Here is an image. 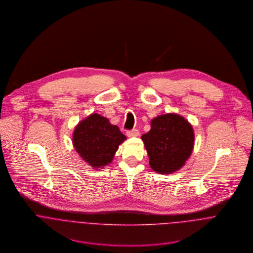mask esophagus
I'll list each match as a JSON object with an SVG mask.
<instances>
[{
    "label": "esophagus",
    "instance_id": "obj_1",
    "mask_svg": "<svg viewBox=\"0 0 253 253\" xmlns=\"http://www.w3.org/2000/svg\"><path fill=\"white\" fill-rule=\"evenodd\" d=\"M139 130L138 129H132V130H127L126 131V135L128 137H136V136H139Z\"/></svg>",
    "mask_w": 253,
    "mask_h": 253
}]
</instances>
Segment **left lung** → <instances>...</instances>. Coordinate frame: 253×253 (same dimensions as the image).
Instances as JSON below:
<instances>
[{"instance_id": "obj_1", "label": "left lung", "mask_w": 253, "mask_h": 253, "mask_svg": "<svg viewBox=\"0 0 253 253\" xmlns=\"http://www.w3.org/2000/svg\"><path fill=\"white\" fill-rule=\"evenodd\" d=\"M150 167L159 173H172L185 165L194 147V130L187 120L166 114L151 121V129L141 136Z\"/></svg>"}]
</instances>
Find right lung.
<instances>
[{
    "label": "right lung",
    "mask_w": 253,
    "mask_h": 253,
    "mask_svg": "<svg viewBox=\"0 0 253 253\" xmlns=\"http://www.w3.org/2000/svg\"><path fill=\"white\" fill-rule=\"evenodd\" d=\"M126 139L117 126L99 114H91L76 126L73 145L89 166L100 169L113 160L119 145Z\"/></svg>",
    "instance_id": "right-lung-1"
}]
</instances>
